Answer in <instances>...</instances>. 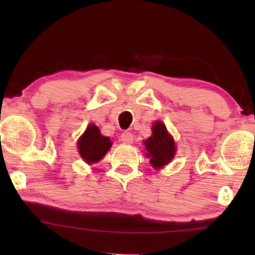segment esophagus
Segmentation results:
<instances>
[{
    "label": "esophagus",
    "instance_id": "1",
    "mask_svg": "<svg viewBox=\"0 0 255 255\" xmlns=\"http://www.w3.org/2000/svg\"><path fill=\"white\" fill-rule=\"evenodd\" d=\"M121 141L125 144H131L133 142V134L130 131H124L121 134Z\"/></svg>",
    "mask_w": 255,
    "mask_h": 255
}]
</instances>
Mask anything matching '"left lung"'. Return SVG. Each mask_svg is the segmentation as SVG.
I'll list each match as a JSON object with an SVG mask.
<instances>
[{
	"mask_svg": "<svg viewBox=\"0 0 255 255\" xmlns=\"http://www.w3.org/2000/svg\"><path fill=\"white\" fill-rule=\"evenodd\" d=\"M150 162L153 168L159 169L168 164L175 156V142L169 135L165 125L157 121L152 126V135L144 142Z\"/></svg>",
	"mask_w": 255,
	"mask_h": 255,
	"instance_id": "obj_1",
	"label": "left lung"
}]
</instances>
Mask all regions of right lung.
Masks as SVG:
<instances>
[{"instance_id": "1", "label": "right lung", "mask_w": 255, "mask_h": 255, "mask_svg": "<svg viewBox=\"0 0 255 255\" xmlns=\"http://www.w3.org/2000/svg\"><path fill=\"white\" fill-rule=\"evenodd\" d=\"M78 147L83 159L91 164L98 162L104 157V154L111 147V141L109 137L102 135L97 126L90 125L83 136L79 139Z\"/></svg>"}]
</instances>
